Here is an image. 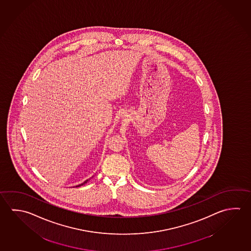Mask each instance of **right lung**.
Listing matches in <instances>:
<instances>
[{"mask_svg": "<svg viewBox=\"0 0 251 251\" xmlns=\"http://www.w3.org/2000/svg\"><path fill=\"white\" fill-rule=\"evenodd\" d=\"M87 181H88V179H87V180H86V181H84V182H83L82 184H80V185H77V186H76V187H80V186H82V185H84V184H85V183H87Z\"/></svg>", "mask_w": 251, "mask_h": 251, "instance_id": "right-lung-1", "label": "right lung"}]
</instances>
